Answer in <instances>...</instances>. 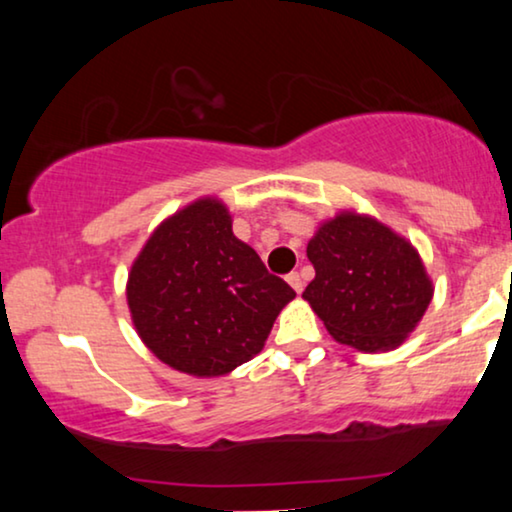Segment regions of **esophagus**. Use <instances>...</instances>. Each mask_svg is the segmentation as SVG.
Returning <instances> with one entry per match:
<instances>
[{
    "instance_id": "obj_1",
    "label": "esophagus",
    "mask_w": 512,
    "mask_h": 512,
    "mask_svg": "<svg viewBox=\"0 0 512 512\" xmlns=\"http://www.w3.org/2000/svg\"><path fill=\"white\" fill-rule=\"evenodd\" d=\"M286 282L291 284V289L296 291V293H300L303 291V286H305V282H303V277L298 275V272H291V275H286Z\"/></svg>"
}]
</instances>
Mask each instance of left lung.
Returning a JSON list of instances; mask_svg holds the SVG:
<instances>
[{
	"mask_svg": "<svg viewBox=\"0 0 512 512\" xmlns=\"http://www.w3.org/2000/svg\"><path fill=\"white\" fill-rule=\"evenodd\" d=\"M303 298L340 345L389 352L422 321L433 282L412 244L368 214L342 209L307 242Z\"/></svg>",
	"mask_w": 512,
	"mask_h": 512,
	"instance_id": "1",
	"label": "left lung"
}]
</instances>
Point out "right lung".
Wrapping results in <instances>:
<instances>
[{
	"mask_svg": "<svg viewBox=\"0 0 512 512\" xmlns=\"http://www.w3.org/2000/svg\"><path fill=\"white\" fill-rule=\"evenodd\" d=\"M128 307L151 354L179 373L219 377L254 359L296 298L233 235L219 198H198L160 223L128 272Z\"/></svg>",
	"mask_w": 512,
	"mask_h": 512,
	"instance_id": "obj_1",
	"label": "right lung"
}]
</instances>
